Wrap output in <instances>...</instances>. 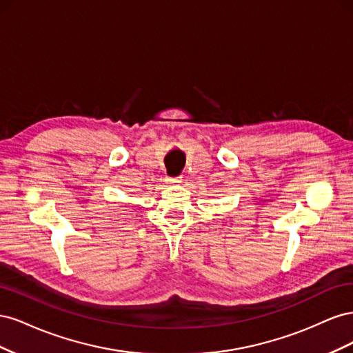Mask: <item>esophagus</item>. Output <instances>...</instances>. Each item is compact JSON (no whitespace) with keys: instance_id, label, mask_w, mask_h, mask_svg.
<instances>
[{"instance_id":"obj_1","label":"esophagus","mask_w":353,"mask_h":353,"mask_svg":"<svg viewBox=\"0 0 353 353\" xmlns=\"http://www.w3.org/2000/svg\"><path fill=\"white\" fill-rule=\"evenodd\" d=\"M179 183H181V179H179L178 176H176V178H166V179H165V184L169 185V187L179 185Z\"/></svg>"}]
</instances>
